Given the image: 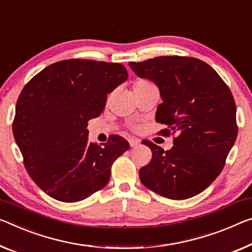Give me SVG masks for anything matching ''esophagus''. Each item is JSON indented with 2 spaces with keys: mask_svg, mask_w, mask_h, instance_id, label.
<instances>
[{
  "mask_svg": "<svg viewBox=\"0 0 252 252\" xmlns=\"http://www.w3.org/2000/svg\"><path fill=\"white\" fill-rule=\"evenodd\" d=\"M129 142V145L131 146V148H137V146H139V144H141V141L137 138H134V137H130L128 139Z\"/></svg>",
  "mask_w": 252,
  "mask_h": 252,
  "instance_id": "1",
  "label": "esophagus"
}]
</instances>
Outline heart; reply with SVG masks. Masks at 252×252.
<instances>
[{"label": "heart", "mask_w": 252, "mask_h": 252, "mask_svg": "<svg viewBox=\"0 0 252 252\" xmlns=\"http://www.w3.org/2000/svg\"><path fill=\"white\" fill-rule=\"evenodd\" d=\"M149 87H153V84L150 83L149 81L146 80H138L134 84V90H142V89H145Z\"/></svg>", "instance_id": "heart-1"}]
</instances>
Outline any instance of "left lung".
<instances>
[{"instance_id": "left-lung-1", "label": "left lung", "mask_w": 252, "mask_h": 252, "mask_svg": "<svg viewBox=\"0 0 252 252\" xmlns=\"http://www.w3.org/2000/svg\"><path fill=\"white\" fill-rule=\"evenodd\" d=\"M130 68L157 84L162 103L156 121L162 135L177 134L171 150L150 141L152 160L139 170L146 188L170 199H187L205 190L223 170L238 135L237 107L229 87L205 62L158 56Z\"/></svg>"}]
</instances>
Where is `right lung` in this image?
<instances>
[{
	"instance_id": "add662e5",
	"label": "right lung",
	"mask_w": 252,
	"mask_h": 252,
	"mask_svg": "<svg viewBox=\"0 0 252 252\" xmlns=\"http://www.w3.org/2000/svg\"><path fill=\"white\" fill-rule=\"evenodd\" d=\"M127 79L122 64L66 60L44 68L23 88L13 136L27 172L52 198L79 202L108 184L111 165L129 143L118 135L102 146L89 142L88 121L102 113L107 94Z\"/></svg>"
}]
</instances>
